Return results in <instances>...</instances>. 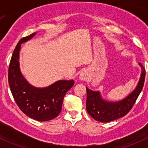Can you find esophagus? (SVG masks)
Returning a JSON list of instances; mask_svg holds the SVG:
<instances>
[{
	"instance_id": "34e87169",
	"label": "esophagus",
	"mask_w": 148,
	"mask_h": 148,
	"mask_svg": "<svg viewBox=\"0 0 148 148\" xmlns=\"http://www.w3.org/2000/svg\"><path fill=\"white\" fill-rule=\"evenodd\" d=\"M88 79V74L86 71H83L79 74V79L81 81H86Z\"/></svg>"
}]
</instances>
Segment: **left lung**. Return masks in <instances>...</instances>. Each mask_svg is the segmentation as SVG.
Here are the masks:
<instances>
[{
  "instance_id": "left-lung-1",
  "label": "left lung",
  "mask_w": 148,
  "mask_h": 148,
  "mask_svg": "<svg viewBox=\"0 0 148 148\" xmlns=\"http://www.w3.org/2000/svg\"><path fill=\"white\" fill-rule=\"evenodd\" d=\"M142 68L141 77L135 90L126 98L119 102H107L104 100L99 92L86 89V111L95 120L101 122H108L126 115L136 102L143 88L145 78V69L139 63Z\"/></svg>"
}]
</instances>
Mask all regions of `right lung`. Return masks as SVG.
Here are the masks:
<instances>
[{
  "mask_svg": "<svg viewBox=\"0 0 148 148\" xmlns=\"http://www.w3.org/2000/svg\"><path fill=\"white\" fill-rule=\"evenodd\" d=\"M36 33L23 37L15 48L8 68V83L13 98L20 110L34 120L49 121L61 112L66 93L74 80H59L44 88L31 86L22 75L19 67L21 44L32 38Z\"/></svg>",
  "mask_w": 148,
  "mask_h": 148,
  "instance_id": "obj_1",
  "label": "right lung"
}]
</instances>
